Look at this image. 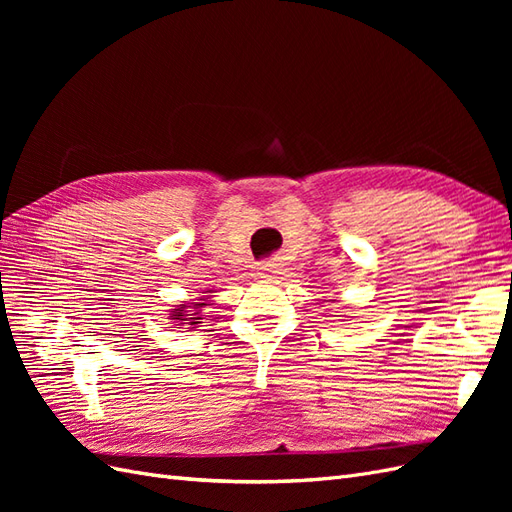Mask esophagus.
I'll return each instance as SVG.
<instances>
[{"label": "esophagus", "instance_id": "1", "mask_svg": "<svg viewBox=\"0 0 512 512\" xmlns=\"http://www.w3.org/2000/svg\"><path fill=\"white\" fill-rule=\"evenodd\" d=\"M258 273L269 277V275L277 273V265H275V262H271V260H269V262H260V265H258Z\"/></svg>", "mask_w": 512, "mask_h": 512}]
</instances>
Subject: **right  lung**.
Wrapping results in <instances>:
<instances>
[{"mask_svg":"<svg viewBox=\"0 0 512 512\" xmlns=\"http://www.w3.org/2000/svg\"><path fill=\"white\" fill-rule=\"evenodd\" d=\"M209 292H211V290H207V294H209ZM209 299H211V297H200L198 301L177 305V309H173V312H170V320H173V322L177 324V329H181L183 324H188L190 329H196L198 324H200V320H203V307L211 305Z\"/></svg>","mask_w":512,"mask_h":512,"instance_id":"right-lung-1","label":"right lung"}]
</instances>
